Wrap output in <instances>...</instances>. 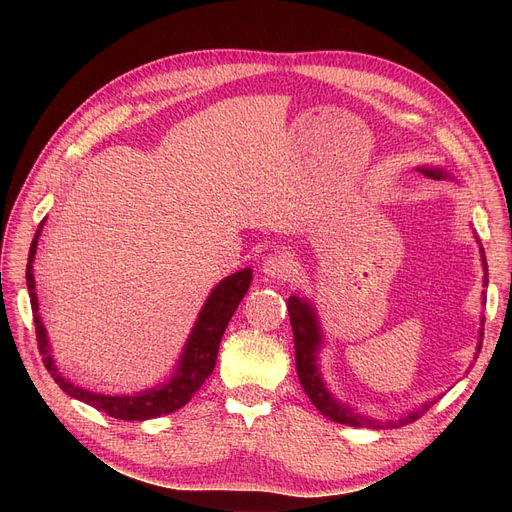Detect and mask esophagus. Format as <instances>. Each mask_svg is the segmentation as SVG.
Instances as JSON below:
<instances>
[{"mask_svg":"<svg viewBox=\"0 0 512 512\" xmlns=\"http://www.w3.org/2000/svg\"><path fill=\"white\" fill-rule=\"evenodd\" d=\"M292 270V261L284 255V253H274V255H267L261 263V272L265 278H272V280H286L288 274Z\"/></svg>","mask_w":512,"mask_h":512,"instance_id":"obj_1","label":"esophagus"}]
</instances>
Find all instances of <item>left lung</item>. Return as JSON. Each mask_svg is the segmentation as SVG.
I'll list each match as a JSON object with an SVG mask.
<instances>
[{
  "label": "left lung",
  "mask_w": 512,
  "mask_h": 512,
  "mask_svg": "<svg viewBox=\"0 0 512 512\" xmlns=\"http://www.w3.org/2000/svg\"><path fill=\"white\" fill-rule=\"evenodd\" d=\"M421 172L425 176L436 178V180L448 176L442 170H429V168H421ZM479 253H481L483 272H488V261H486V255H483L481 245H479ZM483 286H488V276H483ZM483 303H486V292H483ZM288 315H290L292 334H294V357H297V375L301 380V386H303L305 394L309 396V400L315 405V409L324 417L332 419L334 423L351 425V427H369V429L402 427V425H409V423L417 421L438 400V398H434L432 402H425V405H421L419 409L405 413L398 419H373V417L357 413L355 409L344 405V402L336 400L332 396V392L326 388L324 380H321V371L317 365V353H319L321 344H324V338H321V328H319L315 307L307 299H301V297H297V294H292V297L288 299ZM481 326H483V317H481ZM481 338H483V328L479 330L477 351H481Z\"/></svg>",
  "instance_id": "obj_1"
}]
</instances>
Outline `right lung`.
<instances>
[{
  "label": "right lung",
  "instance_id": "obj_1",
  "mask_svg": "<svg viewBox=\"0 0 512 512\" xmlns=\"http://www.w3.org/2000/svg\"><path fill=\"white\" fill-rule=\"evenodd\" d=\"M45 222V220H43ZM43 222L39 224V230L35 232V238L31 242V251H29V263H26V286H29V297H31V307H33V317H35V332H37V344H39V353L43 355V363L47 371L51 373V378L56 380V384L72 398L85 402V405L103 411L105 415H110L114 419H124V421H145V419H155L161 415H168L184 407L191 396L203 386V382L209 378L215 359H218V348L222 342V336L226 332L228 321L232 319L238 303L245 297L249 284L253 280L251 267H245L228 278H224L218 286L211 290L207 297L195 326L191 330V336H188L180 361L176 365V371L172 378L155 388L143 390L139 394H124V396H110V394H97L91 390H85L80 386H74L68 382L64 375L58 371L56 361L51 357V348L47 340V332L41 324L39 317V301H37V292H35V276H33V261L37 253V242L43 230Z\"/></svg>",
  "mask_w": 512,
  "mask_h": 512
}]
</instances>
